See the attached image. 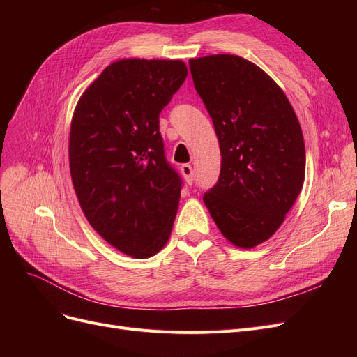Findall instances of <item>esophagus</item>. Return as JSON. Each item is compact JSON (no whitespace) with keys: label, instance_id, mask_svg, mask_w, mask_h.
<instances>
[{"label":"esophagus","instance_id":"esophagus-1","mask_svg":"<svg viewBox=\"0 0 357 357\" xmlns=\"http://www.w3.org/2000/svg\"><path fill=\"white\" fill-rule=\"evenodd\" d=\"M180 171H181L183 177H185L188 185H192V183H193V169H192V167L189 164H185V165L180 167Z\"/></svg>","mask_w":357,"mask_h":357}]
</instances>
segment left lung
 I'll list each match as a JSON object with an SVG mask.
<instances>
[{
	"label": "left lung",
	"instance_id": "8db88e82",
	"mask_svg": "<svg viewBox=\"0 0 357 357\" xmlns=\"http://www.w3.org/2000/svg\"><path fill=\"white\" fill-rule=\"evenodd\" d=\"M189 68L222 155L204 204L226 240L253 248L277 232L304 185L299 121L283 89L250 61L222 53L192 58Z\"/></svg>",
	"mask_w": 357,
	"mask_h": 357
}]
</instances>
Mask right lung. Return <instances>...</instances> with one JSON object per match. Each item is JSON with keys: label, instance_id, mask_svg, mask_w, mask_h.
I'll use <instances>...</instances> for the list:
<instances>
[{"label": "right lung", "instance_id": "obj_1", "mask_svg": "<svg viewBox=\"0 0 357 357\" xmlns=\"http://www.w3.org/2000/svg\"><path fill=\"white\" fill-rule=\"evenodd\" d=\"M180 59L110 63L75 105L70 172L84 218L119 252L147 259L169 238L181 181L164 156L159 113L183 82Z\"/></svg>", "mask_w": 357, "mask_h": 357}]
</instances>
